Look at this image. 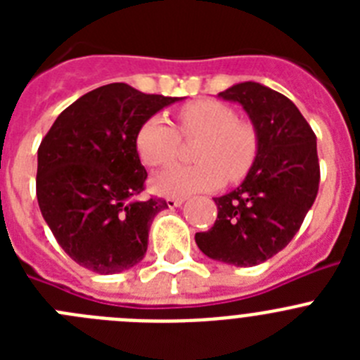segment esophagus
<instances>
[{"label": "esophagus", "instance_id": "1", "mask_svg": "<svg viewBox=\"0 0 360 360\" xmlns=\"http://www.w3.org/2000/svg\"><path fill=\"white\" fill-rule=\"evenodd\" d=\"M165 202H167V207L173 209V207H180V205L184 203V198H167Z\"/></svg>", "mask_w": 360, "mask_h": 360}]
</instances>
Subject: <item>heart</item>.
Wrapping results in <instances>:
<instances>
[{"label": "heart", "instance_id": "b5f03b06", "mask_svg": "<svg viewBox=\"0 0 360 360\" xmlns=\"http://www.w3.org/2000/svg\"><path fill=\"white\" fill-rule=\"evenodd\" d=\"M182 136L186 141L202 139L195 151L196 165H176L153 178V189L164 196H187L240 182L259 153V136L236 110L219 101L202 98L178 110V129L164 117L146 120L136 133V153L146 165L164 167L178 158Z\"/></svg>", "mask_w": 360, "mask_h": 360}]
</instances>
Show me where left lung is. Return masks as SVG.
<instances>
[{
  "instance_id": "8db88e82",
  "label": "left lung",
  "mask_w": 360,
  "mask_h": 360,
  "mask_svg": "<svg viewBox=\"0 0 360 360\" xmlns=\"http://www.w3.org/2000/svg\"><path fill=\"white\" fill-rule=\"evenodd\" d=\"M249 113L259 153L240 187L214 198L218 216L196 232L205 256L236 266H254L283 250L295 236L319 191L316 133L290 98L259 82L219 91Z\"/></svg>"
}]
</instances>
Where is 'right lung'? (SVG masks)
<instances>
[{
  "label": "right lung",
  "instance_id": "add662e5",
  "mask_svg": "<svg viewBox=\"0 0 360 360\" xmlns=\"http://www.w3.org/2000/svg\"><path fill=\"white\" fill-rule=\"evenodd\" d=\"M178 97L124 82L88 91L52 124L37 149L41 214L63 250L84 269L115 274L141 262L164 198L136 200L148 178L136 133Z\"/></svg>",
  "mask_w": 360,
  "mask_h": 360
}]
</instances>
